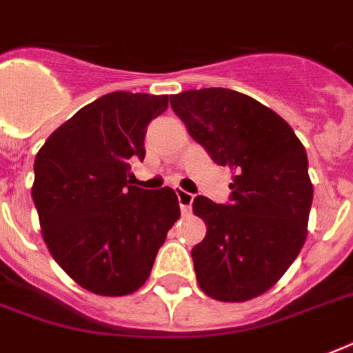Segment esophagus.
<instances>
[{
  "instance_id": "esophagus-1",
  "label": "esophagus",
  "mask_w": 353,
  "mask_h": 353,
  "mask_svg": "<svg viewBox=\"0 0 353 353\" xmlns=\"http://www.w3.org/2000/svg\"><path fill=\"white\" fill-rule=\"evenodd\" d=\"M176 194H177V199H179V207H181V212L183 214H190V205H192V199L194 196L187 190H183V188L177 187L176 188Z\"/></svg>"
}]
</instances>
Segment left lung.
<instances>
[{
	"mask_svg": "<svg viewBox=\"0 0 353 353\" xmlns=\"http://www.w3.org/2000/svg\"><path fill=\"white\" fill-rule=\"evenodd\" d=\"M170 106L216 165L234 170L231 203L194 198V214L207 223L192 249L199 288L216 301H251L279 282L306 241V148L284 119L238 91L188 90Z\"/></svg>",
	"mask_w": 353,
	"mask_h": 353,
	"instance_id": "1",
	"label": "left lung"
}]
</instances>
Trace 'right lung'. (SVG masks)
Instances as JSON below:
<instances>
[{"instance_id":"add662e5","label":"right lung","mask_w":353,"mask_h":353,"mask_svg":"<svg viewBox=\"0 0 353 353\" xmlns=\"http://www.w3.org/2000/svg\"><path fill=\"white\" fill-rule=\"evenodd\" d=\"M168 95L115 91L74 113L36 154L32 201L57 263L84 290L104 296L137 291L166 232L181 216L170 187L133 185L150 121Z\"/></svg>"}]
</instances>
